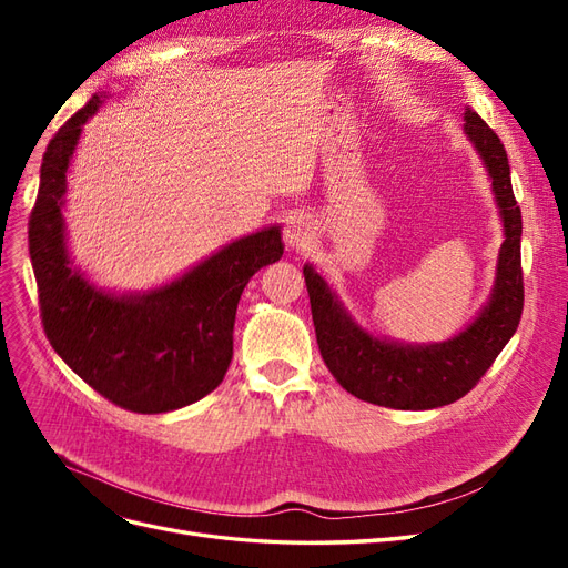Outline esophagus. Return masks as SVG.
Here are the masks:
<instances>
[{
    "label": "esophagus",
    "mask_w": 568,
    "mask_h": 568,
    "mask_svg": "<svg viewBox=\"0 0 568 568\" xmlns=\"http://www.w3.org/2000/svg\"><path fill=\"white\" fill-rule=\"evenodd\" d=\"M313 225L305 217H291L284 227V242L291 248H303L311 244Z\"/></svg>",
    "instance_id": "esophagus-1"
}]
</instances>
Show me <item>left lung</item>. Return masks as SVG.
<instances>
[{"label": "left lung", "instance_id": "obj_1", "mask_svg": "<svg viewBox=\"0 0 568 568\" xmlns=\"http://www.w3.org/2000/svg\"><path fill=\"white\" fill-rule=\"evenodd\" d=\"M464 134L484 159L493 180L505 242L488 305L450 341L428 346L379 341L348 317L334 291L305 265L317 346L334 379L355 398L390 409H434L467 395L514 336L524 313L521 211L511 192L507 151L476 111L464 113Z\"/></svg>", "mask_w": 568, "mask_h": 568}]
</instances>
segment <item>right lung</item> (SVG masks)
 <instances>
[{"label": "right lung", "mask_w": 568, "mask_h": 568, "mask_svg": "<svg viewBox=\"0 0 568 568\" xmlns=\"http://www.w3.org/2000/svg\"><path fill=\"white\" fill-rule=\"evenodd\" d=\"M92 97L47 144L40 192L28 222L44 334L63 363L113 405L161 415L209 395L232 363L236 305L253 274L277 263L280 227L232 242L209 261L149 294L113 296L92 286L65 251V173Z\"/></svg>", "instance_id": "right-lung-1"}]
</instances>
